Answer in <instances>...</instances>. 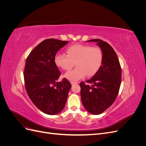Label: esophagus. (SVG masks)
Here are the masks:
<instances>
[{
	"label": "esophagus",
	"mask_w": 146,
	"mask_h": 146,
	"mask_svg": "<svg viewBox=\"0 0 146 146\" xmlns=\"http://www.w3.org/2000/svg\"><path fill=\"white\" fill-rule=\"evenodd\" d=\"M70 83H71V85H74L75 84H77L78 83H77V82H70Z\"/></svg>",
	"instance_id": "1"
}]
</instances>
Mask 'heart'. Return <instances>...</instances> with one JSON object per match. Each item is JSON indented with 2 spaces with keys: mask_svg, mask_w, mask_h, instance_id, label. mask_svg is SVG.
<instances>
[{
  "mask_svg": "<svg viewBox=\"0 0 146 146\" xmlns=\"http://www.w3.org/2000/svg\"><path fill=\"white\" fill-rule=\"evenodd\" d=\"M67 55L57 54L54 58L55 64L64 70L71 69L76 62V68L66 73L64 77L76 82L85 77L93 76L98 71L103 60L102 52L99 47L89 45L74 44L66 49Z\"/></svg>",
  "mask_w": 146,
  "mask_h": 146,
  "instance_id": "1",
  "label": "heart"
}]
</instances>
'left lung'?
Returning <instances> with one entry per match:
<instances>
[{
    "label": "left lung",
    "mask_w": 146,
    "mask_h": 146,
    "mask_svg": "<svg viewBox=\"0 0 146 146\" xmlns=\"http://www.w3.org/2000/svg\"><path fill=\"white\" fill-rule=\"evenodd\" d=\"M95 42L102 52L103 60L97 73L86 83H80L83 105L92 114H100L111 106L116 99L121 83V68L113 47L99 39L87 41Z\"/></svg>",
    "instance_id": "8db88e82"
}]
</instances>
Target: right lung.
Segmentation results:
<instances>
[{"label": "right lung", "mask_w": 146, "mask_h": 146, "mask_svg": "<svg viewBox=\"0 0 146 146\" xmlns=\"http://www.w3.org/2000/svg\"><path fill=\"white\" fill-rule=\"evenodd\" d=\"M68 43L56 39H46L26 60L24 74L26 91L34 105L49 115L62 111L71 88L66 78L57 82L61 72L54 61L56 52Z\"/></svg>", "instance_id": "right-lung-1"}]
</instances>
